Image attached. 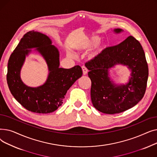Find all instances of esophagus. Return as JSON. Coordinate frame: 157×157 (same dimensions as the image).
Returning <instances> with one entry per match:
<instances>
[{"label":"esophagus","instance_id":"34e87169","mask_svg":"<svg viewBox=\"0 0 157 157\" xmlns=\"http://www.w3.org/2000/svg\"><path fill=\"white\" fill-rule=\"evenodd\" d=\"M82 70H83V72L84 75H86V74L88 73V69L85 66H82Z\"/></svg>","mask_w":157,"mask_h":157}]
</instances>
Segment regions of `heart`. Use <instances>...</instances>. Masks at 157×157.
<instances>
[{
	"label": "heart",
	"mask_w": 157,
	"mask_h": 157,
	"mask_svg": "<svg viewBox=\"0 0 157 157\" xmlns=\"http://www.w3.org/2000/svg\"><path fill=\"white\" fill-rule=\"evenodd\" d=\"M100 39L97 37H94L90 39H87L85 42H84L83 44H81L79 46V50L81 51H87L90 50V49H92L94 46H95L98 42H99ZM102 50V46H98L95 50L92 53V54L90 55V57L94 58L95 56H97L98 53H100V52Z\"/></svg>",
	"instance_id": "obj_1"
}]
</instances>
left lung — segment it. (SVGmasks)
Returning <instances> with one entry per match:
<instances>
[{"label":"left lung","mask_w":157,"mask_h":157,"mask_svg":"<svg viewBox=\"0 0 157 157\" xmlns=\"http://www.w3.org/2000/svg\"><path fill=\"white\" fill-rule=\"evenodd\" d=\"M117 33L121 29L114 30ZM117 63L127 65L131 78L125 86H116L109 77V69ZM85 66L91 79V100L101 113L113 114L125 111L141 101L146 92L148 66L141 44L130 36L117 45L102 50Z\"/></svg>","instance_id":"obj_1"}]
</instances>
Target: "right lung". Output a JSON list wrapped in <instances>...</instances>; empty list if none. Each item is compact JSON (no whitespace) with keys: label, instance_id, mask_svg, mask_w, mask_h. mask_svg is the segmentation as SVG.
I'll list each match as a JSON object with an SVG mask.
<instances>
[{"label":"right lung","instance_id":"obj_1","mask_svg":"<svg viewBox=\"0 0 157 157\" xmlns=\"http://www.w3.org/2000/svg\"><path fill=\"white\" fill-rule=\"evenodd\" d=\"M34 47L44 56L50 71L46 83L37 88L26 86L19 76L25 56L31 51L29 49ZM59 64V51L48 36L34 30L26 33L7 64V83L15 99L31 112L48 114L56 110L63 104L67 90L83 74L79 65L66 69L60 68Z\"/></svg>","mask_w":157,"mask_h":157}]
</instances>
